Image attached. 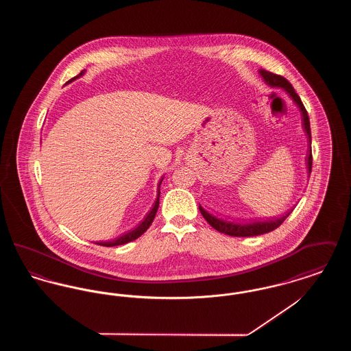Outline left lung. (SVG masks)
Instances as JSON below:
<instances>
[{"label":"left lung","instance_id":"obj_1","mask_svg":"<svg viewBox=\"0 0 351 351\" xmlns=\"http://www.w3.org/2000/svg\"><path fill=\"white\" fill-rule=\"evenodd\" d=\"M261 76L263 77V80L266 84L271 85V86H278V88H283L284 90L289 95V97L295 101V104L298 105V108L300 109L301 112V121H302V128L304 132L308 135V142H309V150H308V155H306V168H308V173L311 175L312 172V147H311V125H309V117H308V112L304 106V104L301 102L299 95L295 92L292 84L289 83L285 77L268 72L266 69H259ZM200 208L201 215L202 217L206 219V222L215 228L219 233L228 234L232 237H254V235H261V234L269 233L272 230H275L276 228H279L284 222V219L289 216L291 212H288L285 216L280 218H272V219H266V221H255V222H249V223H241V222H230L222 218L216 217L210 213H208L202 206Z\"/></svg>","mask_w":351,"mask_h":351}]
</instances>
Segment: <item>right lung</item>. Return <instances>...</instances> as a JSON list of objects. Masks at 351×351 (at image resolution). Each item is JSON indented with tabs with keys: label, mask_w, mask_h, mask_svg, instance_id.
Segmentation results:
<instances>
[{
	"label": "right lung",
	"mask_w": 351,
	"mask_h": 351,
	"mask_svg": "<svg viewBox=\"0 0 351 351\" xmlns=\"http://www.w3.org/2000/svg\"><path fill=\"white\" fill-rule=\"evenodd\" d=\"M84 72L85 71H82L80 72V75H77V76H75V77H72L68 83H71V82H73V80H76L77 77H80V76H83ZM163 180V179H162ZM162 180L159 182V185H158V197H156V201H155V204H154V206H152V209H151L150 212H149V215L146 216V218L138 225V228H135L134 230L132 232H129V233L123 234V235H121V237H118L117 239H113V241H108V242H97V245H101V246H106V247H112V246H119V245H125V243H128V242H132L134 239H136V238H139L142 234L145 233L149 228H150L151 223H152V221H154V218H155V215H156V212H158V208H159V196H160V191H159V186H160V183H162Z\"/></svg>",
	"instance_id": "right-lung-1"
}]
</instances>
